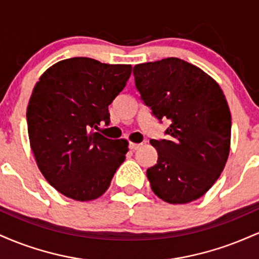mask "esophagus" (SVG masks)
<instances>
[{
	"label": "esophagus",
	"instance_id": "esophagus-1",
	"mask_svg": "<svg viewBox=\"0 0 259 259\" xmlns=\"http://www.w3.org/2000/svg\"><path fill=\"white\" fill-rule=\"evenodd\" d=\"M129 147H130V150L135 151V150H138V148L141 147V144H134V142H130Z\"/></svg>",
	"mask_w": 259,
	"mask_h": 259
}]
</instances>
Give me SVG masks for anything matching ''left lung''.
I'll use <instances>...</instances> for the list:
<instances>
[{"label":"left lung","instance_id":"obj_1","mask_svg":"<svg viewBox=\"0 0 259 259\" xmlns=\"http://www.w3.org/2000/svg\"><path fill=\"white\" fill-rule=\"evenodd\" d=\"M141 100L159 121L170 120L167 139L151 140L158 159L146 174L168 203H189L221 177L230 151L231 115L221 86L200 68L170 57L136 64Z\"/></svg>","mask_w":259,"mask_h":259}]
</instances>
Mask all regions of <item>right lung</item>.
<instances>
[{
    "label": "right lung",
    "mask_w": 259,
    "mask_h": 259,
    "mask_svg": "<svg viewBox=\"0 0 259 259\" xmlns=\"http://www.w3.org/2000/svg\"><path fill=\"white\" fill-rule=\"evenodd\" d=\"M130 74V64L74 57L53 64L35 85L26 109L30 146L45 179L62 195L96 200L125 159L129 142L96 130L109 124L108 106Z\"/></svg>",
    "instance_id": "right-lung-1"
}]
</instances>
